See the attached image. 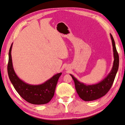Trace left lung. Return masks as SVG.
<instances>
[{
	"instance_id": "obj_1",
	"label": "left lung",
	"mask_w": 125,
	"mask_h": 125,
	"mask_svg": "<svg viewBox=\"0 0 125 125\" xmlns=\"http://www.w3.org/2000/svg\"><path fill=\"white\" fill-rule=\"evenodd\" d=\"M110 35L113 45L114 59L112 68L106 78L98 83L94 85H86L78 81L72 74H70L74 81L75 90L77 93L79 97L84 101H93L103 97L106 94L113 85L118 70L119 58L114 40L111 34H110Z\"/></svg>"
}]
</instances>
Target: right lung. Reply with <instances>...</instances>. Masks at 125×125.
<instances>
[{
    "label": "right lung",
    "instance_id": "right-lung-1",
    "mask_svg": "<svg viewBox=\"0 0 125 125\" xmlns=\"http://www.w3.org/2000/svg\"><path fill=\"white\" fill-rule=\"evenodd\" d=\"M12 44L9 53L7 72L9 77L15 90L28 103L34 105H42L50 102L54 94L56 86L62 73H57L43 83L30 85L25 83L18 77L13 67L11 50Z\"/></svg>",
    "mask_w": 125,
    "mask_h": 125
}]
</instances>
